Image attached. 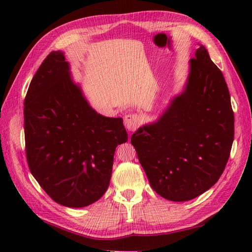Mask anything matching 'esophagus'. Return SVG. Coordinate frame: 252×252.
Returning a JSON list of instances; mask_svg holds the SVG:
<instances>
[{"mask_svg": "<svg viewBox=\"0 0 252 252\" xmlns=\"http://www.w3.org/2000/svg\"><path fill=\"white\" fill-rule=\"evenodd\" d=\"M141 123V117L134 115V114H130V115H126L125 117V126L127 130L130 132L135 131L138 126H140Z\"/></svg>", "mask_w": 252, "mask_h": 252, "instance_id": "obj_1", "label": "esophagus"}]
</instances>
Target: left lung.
<instances>
[{
  "label": "left lung",
  "instance_id": "8db88e82",
  "mask_svg": "<svg viewBox=\"0 0 252 252\" xmlns=\"http://www.w3.org/2000/svg\"><path fill=\"white\" fill-rule=\"evenodd\" d=\"M182 94L159 119L131 136L153 189L187 201L215 185L234 141V112L222 71L200 45Z\"/></svg>",
  "mask_w": 252,
  "mask_h": 252
}]
</instances>
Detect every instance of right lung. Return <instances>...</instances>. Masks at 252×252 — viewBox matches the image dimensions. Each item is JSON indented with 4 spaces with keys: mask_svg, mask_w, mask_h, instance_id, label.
<instances>
[{
    "mask_svg": "<svg viewBox=\"0 0 252 252\" xmlns=\"http://www.w3.org/2000/svg\"><path fill=\"white\" fill-rule=\"evenodd\" d=\"M24 120L27 161L46 194L70 208L97 201L127 133L121 118L104 117L89 105L61 51L51 52L32 78Z\"/></svg>",
    "mask_w": 252,
    "mask_h": 252,
    "instance_id": "obj_1",
    "label": "right lung"
}]
</instances>
